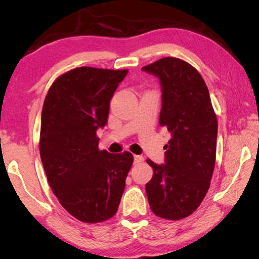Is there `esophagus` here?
Listing matches in <instances>:
<instances>
[{"mask_svg":"<svg viewBox=\"0 0 259 259\" xmlns=\"http://www.w3.org/2000/svg\"><path fill=\"white\" fill-rule=\"evenodd\" d=\"M144 157L142 155H134V162L135 163H140V162H143Z\"/></svg>","mask_w":259,"mask_h":259,"instance_id":"34e87169","label":"esophagus"}]
</instances>
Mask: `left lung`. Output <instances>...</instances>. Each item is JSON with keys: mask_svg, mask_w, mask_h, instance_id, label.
I'll use <instances>...</instances> for the list:
<instances>
[{"mask_svg": "<svg viewBox=\"0 0 259 259\" xmlns=\"http://www.w3.org/2000/svg\"><path fill=\"white\" fill-rule=\"evenodd\" d=\"M142 69L159 78V122L171 134L164 146V163L146 160L154 171L146 184L148 203L156 216L178 221L195 211L209 190L216 161L217 117L207 84L186 61L165 57Z\"/></svg>", "mask_w": 259, "mask_h": 259, "instance_id": "8db88e82", "label": "left lung"}]
</instances>
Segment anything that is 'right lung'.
Masks as SVG:
<instances>
[{"instance_id":"add662e5","label":"right lung","mask_w":259,"mask_h":259,"mask_svg":"<svg viewBox=\"0 0 259 259\" xmlns=\"http://www.w3.org/2000/svg\"><path fill=\"white\" fill-rule=\"evenodd\" d=\"M128 71L78 67L52 83L43 104L40 155L60 204L84 223L116 213L133 165L129 152L99 151L96 131L107 123L109 102Z\"/></svg>"}]
</instances>
